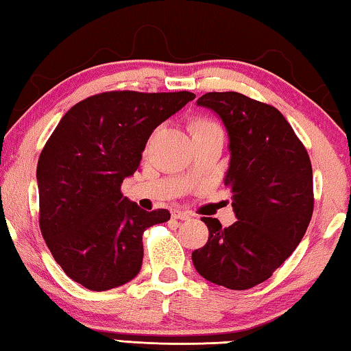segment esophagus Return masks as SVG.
I'll return each instance as SVG.
<instances>
[{"label":"esophagus","mask_w":351,"mask_h":351,"mask_svg":"<svg viewBox=\"0 0 351 351\" xmlns=\"http://www.w3.org/2000/svg\"><path fill=\"white\" fill-rule=\"evenodd\" d=\"M191 217H193V213L188 212V210L177 209V210L172 212V218H177V220H190Z\"/></svg>","instance_id":"obj_1"}]
</instances>
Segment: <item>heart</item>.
Listing matches in <instances>:
<instances>
[{
  "instance_id": "obj_1",
  "label": "heart",
  "mask_w": 351,
  "mask_h": 351,
  "mask_svg": "<svg viewBox=\"0 0 351 351\" xmlns=\"http://www.w3.org/2000/svg\"><path fill=\"white\" fill-rule=\"evenodd\" d=\"M210 126H218V125L213 123V121H210V120H195V121H191L190 128L193 133H196V131L210 128Z\"/></svg>"
}]
</instances>
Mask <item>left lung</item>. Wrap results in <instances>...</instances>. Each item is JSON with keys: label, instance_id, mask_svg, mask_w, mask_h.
<instances>
[{"label": "left lung", "instance_id": "8db88e82", "mask_svg": "<svg viewBox=\"0 0 351 351\" xmlns=\"http://www.w3.org/2000/svg\"><path fill=\"white\" fill-rule=\"evenodd\" d=\"M197 106L220 117L230 138L225 185L237 221L204 217L209 239L191 253L206 280L248 289L267 280L299 245L313 213V174L306 147L276 108L237 91H212Z\"/></svg>", "mask_w": 351, "mask_h": 351}]
</instances>
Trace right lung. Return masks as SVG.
Here are the masks:
<instances>
[{
	"mask_svg": "<svg viewBox=\"0 0 351 351\" xmlns=\"http://www.w3.org/2000/svg\"><path fill=\"white\" fill-rule=\"evenodd\" d=\"M195 99L190 91H106L63 115L38 161L39 228L66 276L91 289L125 285L144 258L142 234L169 210L121 195L156 126Z\"/></svg>",
	"mask_w": 351,
	"mask_h": 351,
	"instance_id": "add662e5",
	"label": "right lung"
}]
</instances>
